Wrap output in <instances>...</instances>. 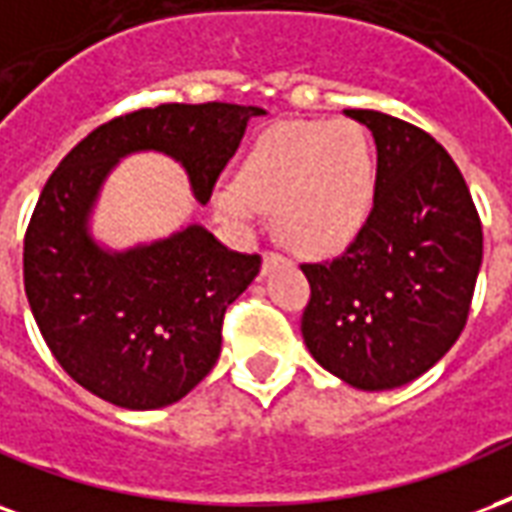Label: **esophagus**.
<instances>
[{
	"label": "esophagus",
	"instance_id": "obj_1",
	"mask_svg": "<svg viewBox=\"0 0 512 512\" xmlns=\"http://www.w3.org/2000/svg\"><path fill=\"white\" fill-rule=\"evenodd\" d=\"M281 256H278V253H264V264H261V270L267 272V270H272V267H278V264H281Z\"/></svg>",
	"mask_w": 512,
	"mask_h": 512
}]
</instances>
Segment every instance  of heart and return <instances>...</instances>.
Here are the masks:
<instances>
[{
    "label": "heart",
    "mask_w": 512,
    "mask_h": 512,
    "mask_svg": "<svg viewBox=\"0 0 512 512\" xmlns=\"http://www.w3.org/2000/svg\"><path fill=\"white\" fill-rule=\"evenodd\" d=\"M374 144L357 122L308 119L264 130L242 160L240 182H220L212 207L234 229L272 210L289 248L311 256L343 251L374 207Z\"/></svg>",
    "instance_id": "obj_1"
}]
</instances>
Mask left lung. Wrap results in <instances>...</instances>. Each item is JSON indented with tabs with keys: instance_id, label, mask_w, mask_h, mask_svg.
I'll use <instances>...</instances> for the list:
<instances>
[{
	"instance_id": "1",
	"label": "left lung",
	"mask_w": 512,
	"mask_h": 512,
	"mask_svg": "<svg viewBox=\"0 0 512 512\" xmlns=\"http://www.w3.org/2000/svg\"><path fill=\"white\" fill-rule=\"evenodd\" d=\"M374 133V210L338 259L302 264V341L357 390H393L434 368L461 335L483 264L475 201L447 149L382 111H343Z\"/></svg>"
}]
</instances>
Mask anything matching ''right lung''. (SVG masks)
Wrapping results in <instances>:
<instances>
[{"instance_id": "obj_1", "label": "right lung", "mask_w": 512, "mask_h": 512, "mask_svg": "<svg viewBox=\"0 0 512 512\" xmlns=\"http://www.w3.org/2000/svg\"><path fill=\"white\" fill-rule=\"evenodd\" d=\"M259 106L166 103L92 130L67 152L37 199L24 240V289L43 341L84 390L122 409L169 406L220 357L223 313L259 275L188 223L166 237L111 248L92 231L100 193L119 160L158 152L182 166L207 204Z\"/></svg>"}]
</instances>
